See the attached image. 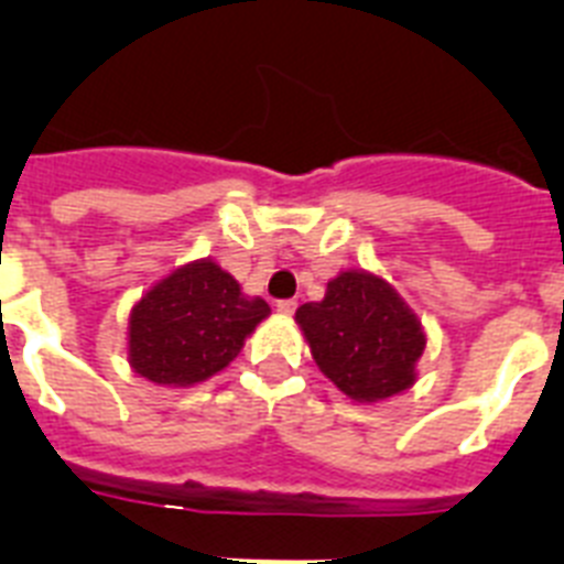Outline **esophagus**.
<instances>
[{
	"label": "esophagus",
	"mask_w": 564,
	"mask_h": 564,
	"mask_svg": "<svg viewBox=\"0 0 564 564\" xmlns=\"http://www.w3.org/2000/svg\"><path fill=\"white\" fill-rule=\"evenodd\" d=\"M276 311L285 313V316H291L293 311H296V299H279L276 302Z\"/></svg>",
	"instance_id": "1"
}]
</instances>
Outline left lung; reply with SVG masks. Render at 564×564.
Listing matches in <instances>:
<instances>
[{
    "label": "left lung",
    "instance_id": "1",
    "mask_svg": "<svg viewBox=\"0 0 564 564\" xmlns=\"http://www.w3.org/2000/svg\"><path fill=\"white\" fill-rule=\"evenodd\" d=\"M296 322L313 361L352 401L372 403L410 390L426 336L390 282L367 271H341L322 302H307Z\"/></svg>",
    "mask_w": 564,
    "mask_h": 564
}]
</instances>
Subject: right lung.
Wrapping results in <instances>:
<instances>
[{"mask_svg":"<svg viewBox=\"0 0 564 564\" xmlns=\"http://www.w3.org/2000/svg\"><path fill=\"white\" fill-rule=\"evenodd\" d=\"M268 313L265 299L246 296L231 273L197 259L132 307L129 364L163 387H192L228 367Z\"/></svg>","mask_w":564,"mask_h":564,"instance_id":"1","label":"right lung"}]
</instances>
